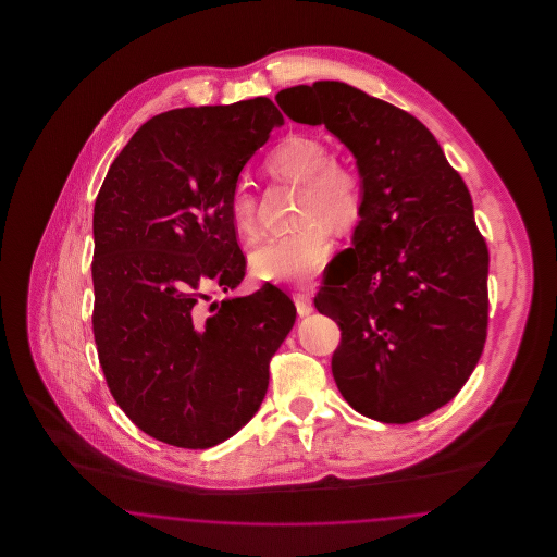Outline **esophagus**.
Listing matches in <instances>:
<instances>
[{
  "mask_svg": "<svg viewBox=\"0 0 557 557\" xmlns=\"http://www.w3.org/2000/svg\"><path fill=\"white\" fill-rule=\"evenodd\" d=\"M294 305L298 315H309L313 311V298L309 294H294Z\"/></svg>",
  "mask_w": 557,
  "mask_h": 557,
  "instance_id": "esophagus-1",
  "label": "esophagus"
}]
</instances>
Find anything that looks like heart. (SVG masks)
<instances>
[{"mask_svg": "<svg viewBox=\"0 0 557 557\" xmlns=\"http://www.w3.org/2000/svg\"><path fill=\"white\" fill-rule=\"evenodd\" d=\"M265 169L275 180L302 186L298 219L305 225L290 234L261 239L250 250V267L267 282H302L318 273L327 259L330 230L324 224L346 232L361 219L363 175L355 164L334 159L330 146L313 135L282 139L267 154ZM227 209L239 234L257 232V196L248 180L239 177L232 186Z\"/></svg>", "mask_w": 557, "mask_h": 557, "instance_id": "obj_1", "label": "heart"}]
</instances>
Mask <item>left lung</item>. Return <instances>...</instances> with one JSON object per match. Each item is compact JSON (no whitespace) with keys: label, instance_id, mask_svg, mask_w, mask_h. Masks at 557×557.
<instances>
[{"label":"left lung","instance_id":"obj_1","mask_svg":"<svg viewBox=\"0 0 557 557\" xmlns=\"http://www.w3.org/2000/svg\"><path fill=\"white\" fill-rule=\"evenodd\" d=\"M275 102L325 125L363 175L350 255L315 296L341 325L336 386L366 418L416 422L461 391L486 341L488 248L472 196L416 116L352 85H296Z\"/></svg>","mask_w":557,"mask_h":557}]
</instances>
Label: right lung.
<instances>
[{
    "mask_svg": "<svg viewBox=\"0 0 557 557\" xmlns=\"http://www.w3.org/2000/svg\"><path fill=\"white\" fill-rule=\"evenodd\" d=\"M284 116L269 98L177 108L133 133L94 207V336L108 388L139 430L209 449L248 424L296 307L267 282L236 290L246 259L230 189Z\"/></svg>",
    "mask_w": 557,
    "mask_h": 557,
    "instance_id": "add662e5",
    "label": "right lung"
}]
</instances>
